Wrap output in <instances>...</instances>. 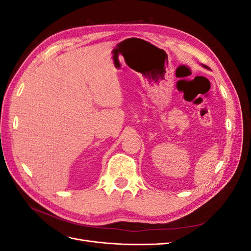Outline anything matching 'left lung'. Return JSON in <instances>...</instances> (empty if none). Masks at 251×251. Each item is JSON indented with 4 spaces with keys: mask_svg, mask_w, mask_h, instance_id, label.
Instances as JSON below:
<instances>
[{
    "mask_svg": "<svg viewBox=\"0 0 251 251\" xmlns=\"http://www.w3.org/2000/svg\"><path fill=\"white\" fill-rule=\"evenodd\" d=\"M202 67H203V68H205V69H209V68H208L207 66H205V65H202Z\"/></svg>",
    "mask_w": 251,
    "mask_h": 251,
    "instance_id": "left-lung-1",
    "label": "left lung"
}]
</instances>
